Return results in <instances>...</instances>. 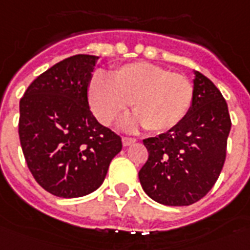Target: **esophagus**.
<instances>
[{"mask_svg": "<svg viewBox=\"0 0 250 250\" xmlns=\"http://www.w3.org/2000/svg\"><path fill=\"white\" fill-rule=\"evenodd\" d=\"M133 143H136V138L123 137V145H124V146H129V145H132Z\"/></svg>", "mask_w": 250, "mask_h": 250, "instance_id": "34e87169", "label": "esophagus"}]
</instances>
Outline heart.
<instances>
[{"label":"heart","instance_id":"obj_1","mask_svg":"<svg viewBox=\"0 0 250 250\" xmlns=\"http://www.w3.org/2000/svg\"><path fill=\"white\" fill-rule=\"evenodd\" d=\"M93 114L105 125L114 123L132 103L134 116L124 123L125 129L145 126L163 133L187 117L193 101V85L183 74L170 73L153 63H126L110 73L96 74L87 86Z\"/></svg>","mask_w":250,"mask_h":250}]
</instances>
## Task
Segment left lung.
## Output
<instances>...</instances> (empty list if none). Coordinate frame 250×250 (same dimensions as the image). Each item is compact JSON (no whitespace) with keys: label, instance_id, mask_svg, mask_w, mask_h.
Masks as SVG:
<instances>
[{"label":"left lung","instance_id":"1","mask_svg":"<svg viewBox=\"0 0 250 250\" xmlns=\"http://www.w3.org/2000/svg\"><path fill=\"white\" fill-rule=\"evenodd\" d=\"M230 126L221 92L194 70L193 101L187 117L170 130L144 140L149 152L147 161L138 172L144 192L169 207L201 200L221 173Z\"/></svg>","mask_w":250,"mask_h":250}]
</instances>
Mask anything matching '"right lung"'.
Segmentation results:
<instances>
[{
  "label": "right lung",
  "instance_id": "obj_1",
  "mask_svg": "<svg viewBox=\"0 0 250 250\" xmlns=\"http://www.w3.org/2000/svg\"><path fill=\"white\" fill-rule=\"evenodd\" d=\"M97 56L77 54L33 81L20 101L18 133L29 170L57 197L86 196L101 187L121 137L98 123L87 101Z\"/></svg>",
  "mask_w": 250,
  "mask_h": 250
}]
</instances>
